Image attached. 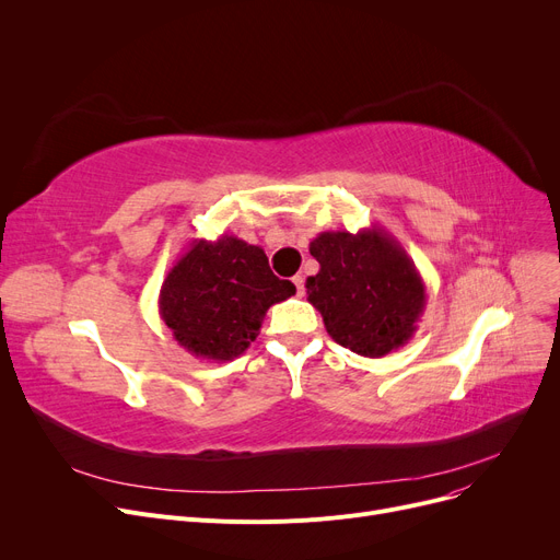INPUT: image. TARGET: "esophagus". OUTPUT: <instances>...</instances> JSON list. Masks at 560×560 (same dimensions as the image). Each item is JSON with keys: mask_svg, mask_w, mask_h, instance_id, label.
<instances>
[{"mask_svg": "<svg viewBox=\"0 0 560 560\" xmlns=\"http://www.w3.org/2000/svg\"><path fill=\"white\" fill-rule=\"evenodd\" d=\"M292 283L298 285V295L302 298L304 295V277L302 275H298V277H292Z\"/></svg>", "mask_w": 560, "mask_h": 560, "instance_id": "34e87169", "label": "esophagus"}]
</instances>
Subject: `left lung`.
<instances>
[{"instance_id":"obj_1","label":"left lung","mask_w":560,"mask_h":560,"mask_svg":"<svg viewBox=\"0 0 560 560\" xmlns=\"http://www.w3.org/2000/svg\"><path fill=\"white\" fill-rule=\"evenodd\" d=\"M308 249L319 262L306 279L308 302L338 345L381 359L413 338L427 285L395 235L376 224L359 233L322 231Z\"/></svg>"}]
</instances>
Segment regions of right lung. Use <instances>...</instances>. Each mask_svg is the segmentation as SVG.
Wrapping results in <instances>:
<instances>
[{
  "mask_svg": "<svg viewBox=\"0 0 560 560\" xmlns=\"http://www.w3.org/2000/svg\"><path fill=\"white\" fill-rule=\"evenodd\" d=\"M295 292L272 275L260 247L222 233L218 241L195 238L172 265L159 313L188 354L233 361L256 340L268 308Z\"/></svg>",
  "mask_w": 560,
  "mask_h": 560,
  "instance_id": "obj_1",
  "label": "right lung"
}]
</instances>
